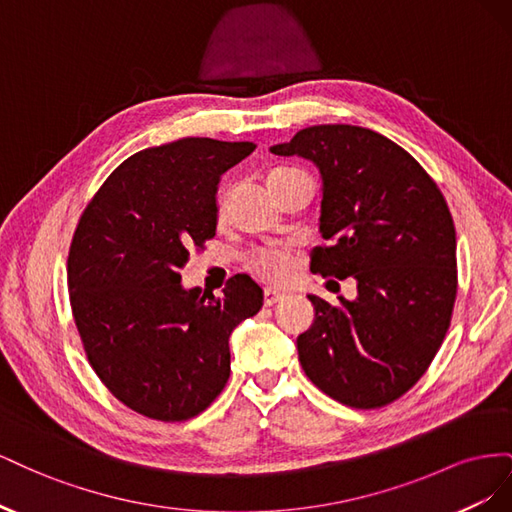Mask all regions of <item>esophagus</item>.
<instances>
[{
  "mask_svg": "<svg viewBox=\"0 0 512 512\" xmlns=\"http://www.w3.org/2000/svg\"><path fill=\"white\" fill-rule=\"evenodd\" d=\"M262 299H265V305H267V307H271V305H277L280 301H284L286 294L280 292V290L265 288V294H262Z\"/></svg>",
  "mask_w": 512,
  "mask_h": 512,
  "instance_id": "1",
  "label": "esophagus"
}]
</instances>
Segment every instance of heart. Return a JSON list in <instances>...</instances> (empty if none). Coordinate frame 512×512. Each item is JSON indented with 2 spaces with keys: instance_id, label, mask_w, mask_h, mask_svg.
I'll return each mask as SVG.
<instances>
[{
  "instance_id": "1",
  "label": "heart",
  "mask_w": 512,
  "mask_h": 512,
  "mask_svg": "<svg viewBox=\"0 0 512 512\" xmlns=\"http://www.w3.org/2000/svg\"><path fill=\"white\" fill-rule=\"evenodd\" d=\"M299 175H303V170L299 168L275 166L269 170L267 183L271 192H275L277 188H282L284 183H288L290 179ZM226 209H228V194L222 192L218 198V207H215V211H218V220L226 218ZM245 265L256 277H260V280L280 284V282H286L294 271V252L286 245H265V247H258V250H254L250 256H247Z\"/></svg>"
}]
</instances>
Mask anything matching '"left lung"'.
Instances as JSON below:
<instances>
[{
    "instance_id": "left-lung-1",
    "label": "left lung",
    "mask_w": 512,
    "mask_h": 512,
    "mask_svg": "<svg viewBox=\"0 0 512 512\" xmlns=\"http://www.w3.org/2000/svg\"><path fill=\"white\" fill-rule=\"evenodd\" d=\"M271 151L320 168L327 243L314 247L309 269L354 277L359 292L337 305L309 294L316 320L297 339L305 376L344 406H389L423 378L451 327L453 215L427 170L374 130L312 126Z\"/></svg>"
}]
</instances>
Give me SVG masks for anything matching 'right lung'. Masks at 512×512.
Here are the masks:
<instances>
[{
	"instance_id": "add662e5",
	"label": "right lung",
	"mask_w": 512,
	"mask_h": 512,
	"mask_svg": "<svg viewBox=\"0 0 512 512\" xmlns=\"http://www.w3.org/2000/svg\"><path fill=\"white\" fill-rule=\"evenodd\" d=\"M254 143L179 138L123 160L83 209L68 254L70 307L83 350L123 406L181 423L207 410L230 376L228 337L258 314L247 275L222 297L183 290L179 269L215 237V192Z\"/></svg>"
}]
</instances>
